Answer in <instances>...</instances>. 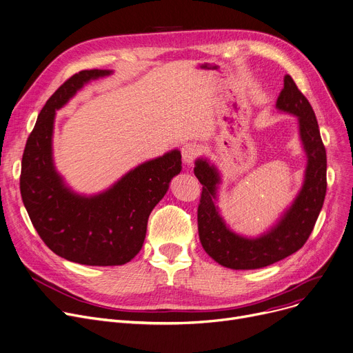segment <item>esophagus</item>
<instances>
[{"label":"esophagus","mask_w":353,"mask_h":353,"mask_svg":"<svg viewBox=\"0 0 353 353\" xmlns=\"http://www.w3.org/2000/svg\"><path fill=\"white\" fill-rule=\"evenodd\" d=\"M201 147L196 143H188L182 147V158L185 161V164L191 165L195 161V158L199 155Z\"/></svg>","instance_id":"34e87169"}]
</instances>
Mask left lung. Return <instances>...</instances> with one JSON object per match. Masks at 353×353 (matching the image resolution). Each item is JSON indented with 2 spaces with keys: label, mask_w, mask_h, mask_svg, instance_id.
<instances>
[{
  "label": "left lung",
  "mask_w": 353,
  "mask_h": 353,
  "mask_svg": "<svg viewBox=\"0 0 353 353\" xmlns=\"http://www.w3.org/2000/svg\"><path fill=\"white\" fill-rule=\"evenodd\" d=\"M276 107L298 117L300 139L308 161L301 191L279 223L267 233L250 239L232 232L216 206V191L221 183L218 170L208 159L199 158L195 162V176L203 185L198 206L199 239L205 252L228 268H261L300 250L315 226L327 194V152L316 117L310 101L290 74L284 76V88Z\"/></svg>",
  "instance_id": "8db88e82"
}]
</instances>
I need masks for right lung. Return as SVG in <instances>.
<instances>
[{
	"instance_id": "add662e5",
	"label": "right lung",
	"mask_w": 353,
	"mask_h": 353,
	"mask_svg": "<svg viewBox=\"0 0 353 353\" xmlns=\"http://www.w3.org/2000/svg\"><path fill=\"white\" fill-rule=\"evenodd\" d=\"M110 73L92 69L69 77L43 105L22 155L19 189L34 228L53 253L86 265H121L137 256L151 210L182 168L181 152L172 150L99 195H77L65 185L52 158L55 110L90 80Z\"/></svg>"
}]
</instances>
